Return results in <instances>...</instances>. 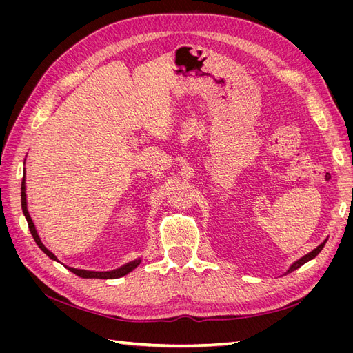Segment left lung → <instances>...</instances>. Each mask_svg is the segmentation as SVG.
I'll use <instances>...</instances> for the list:
<instances>
[{
    "instance_id": "1",
    "label": "left lung",
    "mask_w": 353,
    "mask_h": 353,
    "mask_svg": "<svg viewBox=\"0 0 353 353\" xmlns=\"http://www.w3.org/2000/svg\"><path fill=\"white\" fill-rule=\"evenodd\" d=\"M325 243H327V240H325L324 243H321V244H319V245H318V248H316L315 250H312L311 253H307V254H305V256H303V258H301V259H299L297 262H294V263H293V265L290 266V270H288V271H287V274H290V272H293L294 270H297V268H301V266H302V265H305L306 262H309V261H311V259H314V258H315V256H316V254H318L319 252H321V250L324 249V245H325Z\"/></svg>"
}]
</instances>
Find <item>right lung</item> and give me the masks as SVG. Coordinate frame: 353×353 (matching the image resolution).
Segmentation results:
<instances>
[{"mask_svg": "<svg viewBox=\"0 0 353 353\" xmlns=\"http://www.w3.org/2000/svg\"><path fill=\"white\" fill-rule=\"evenodd\" d=\"M25 190H26V188H25V175H23V179H22V210H23L25 216H26L28 225H29V231H30V234H32V237H34L35 243L38 244V248H39L42 252H44V253L48 256V258L57 261L56 256L52 254V253L46 248V245L41 243V239H39V236L37 234V230H35L34 222H32L30 215H29V212H28V206H26V193H25ZM140 262H141L140 259H138V261H134V262H130V263H126L125 266H122V268L116 270V271H110V272H95V271H85V270H74V268H69V266H68V270H69V271H72L73 274H77L78 276H82V279L113 280V279H121V276L126 275L128 272H131L134 268H137L138 263H140Z\"/></svg>", "mask_w": 353, "mask_h": 353, "instance_id": "1", "label": "right lung"}]
</instances>
